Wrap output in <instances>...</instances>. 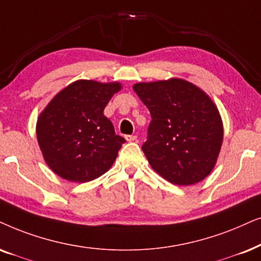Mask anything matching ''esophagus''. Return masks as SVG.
Instances as JSON below:
<instances>
[{"label":"esophagus","mask_w":261,"mask_h":261,"mask_svg":"<svg viewBox=\"0 0 261 261\" xmlns=\"http://www.w3.org/2000/svg\"><path fill=\"white\" fill-rule=\"evenodd\" d=\"M137 139H138L137 135H126L127 141H137Z\"/></svg>","instance_id":"esophagus-1"}]
</instances>
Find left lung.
<instances>
[{"instance_id":"1","label":"left lung","mask_w":261,"mask_h":261,"mask_svg":"<svg viewBox=\"0 0 261 261\" xmlns=\"http://www.w3.org/2000/svg\"><path fill=\"white\" fill-rule=\"evenodd\" d=\"M133 90L152 117L141 147L152 169L177 186L204 180L223 141L222 118L211 98L177 77L139 83Z\"/></svg>"}]
</instances>
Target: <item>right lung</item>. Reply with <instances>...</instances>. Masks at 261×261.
I'll return each instance as SVG.
<instances>
[{"label":"right lung","instance_id":"right-lung-1","mask_svg":"<svg viewBox=\"0 0 261 261\" xmlns=\"http://www.w3.org/2000/svg\"><path fill=\"white\" fill-rule=\"evenodd\" d=\"M120 83L74 81L39 115L37 139L51 170L72 182H89L107 172L126 143L103 111Z\"/></svg>","mask_w":261,"mask_h":261}]
</instances>
